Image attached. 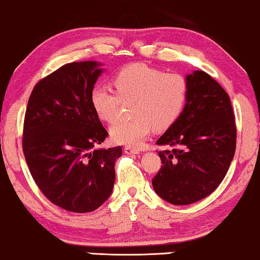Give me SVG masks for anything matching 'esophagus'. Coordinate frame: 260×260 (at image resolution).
<instances>
[{
    "label": "esophagus",
    "instance_id": "34e87169",
    "mask_svg": "<svg viewBox=\"0 0 260 260\" xmlns=\"http://www.w3.org/2000/svg\"><path fill=\"white\" fill-rule=\"evenodd\" d=\"M124 152H125L126 155H134V153H138L139 150L136 148H131V146H125V148H124Z\"/></svg>",
    "mask_w": 260,
    "mask_h": 260
}]
</instances>
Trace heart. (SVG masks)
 <instances>
[{"mask_svg":"<svg viewBox=\"0 0 260 260\" xmlns=\"http://www.w3.org/2000/svg\"><path fill=\"white\" fill-rule=\"evenodd\" d=\"M112 90L96 86L90 93V104L97 118L112 123L118 116L121 102L133 101L134 116L116 123L110 137L116 144L138 148L157 130L170 127L182 114L187 96L186 80L179 74H165L156 68L131 64L123 68L111 80Z\"/></svg>","mask_w":260,"mask_h":260,"instance_id":"1","label":"heart"}]
</instances>
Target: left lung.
Wrapping results in <instances>:
<instances>
[{"mask_svg":"<svg viewBox=\"0 0 260 260\" xmlns=\"http://www.w3.org/2000/svg\"><path fill=\"white\" fill-rule=\"evenodd\" d=\"M187 96L179 118L156 142L163 165L152 178L156 193L174 205L211 194L224 179L236 151L237 127L230 97L209 74L186 76Z\"/></svg>","mask_w":260,"mask_h":260,"instance_id":"8db88e82","label":"left lung"}]
</instances>
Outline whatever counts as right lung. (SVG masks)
Listing matches in <instances>:
<instances>
[{"mask_svg":"<svg viewBox=\"0 0 260 260\" xmlns=\"http://www.w3.org/2000/svg\"><path fill=\"white\" fill-rule=\"evenodd\" d=\"M100 63L73 62L39 81L29 97L22 148L36 185L52 204L85 213L110 197L121 146L95 149L108 131L93 112L90 93Z\"/></svg>","mask_w":260,"mask_h":260,"instance_id":"right-lung-1","label":"right lung"}]
</instances>
